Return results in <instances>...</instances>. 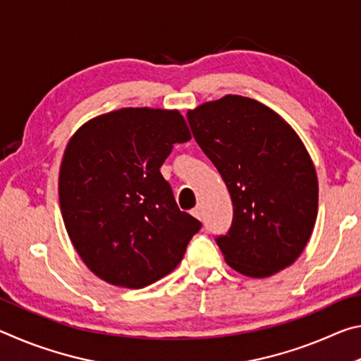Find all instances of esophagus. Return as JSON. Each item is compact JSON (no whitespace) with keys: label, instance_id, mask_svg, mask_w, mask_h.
I'll return each instance as SVG.
<instances>
[{"label":"esophagus","instance_id":"obj_1","mask_svg":"<svg viewBox=\"0 0 361 361\" xmlns=\"http://www.w3.org/2000/svg\"><path fill=\"white\" fill-rule=\"evenodd\" d=\"M191 213H192V216H195L197 219H202V218H204L202 207H195V209H194Z\"/></svg>","mask_w":361,"mask_h":361}]
</instances>
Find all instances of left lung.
Masks as SVG:
<instances>
[{"label": "left lung", "instance_id": "left-lung-1", "mask_svg": "<svg viewBox=\"0 0 361 361\" xmlns=\"http://www.w3.org/2000/svg\"><path fill=\"white\" fill-rule=\"evenodd\" d=\"M188 122L234 207L228 234L216 237L226 262L255 279L291 266L319 209L315 167L298 133L271 108L240 95L189 109Z\"/></svg>", "mask_w": 361, "mask_h": 361}]
</instances>
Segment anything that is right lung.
<instances>
[{"label":"right lung","instance_id":"1","mask_svg":"<svg viewBox=\"0 0 361 361\" xmlns=\"http://www.w3.org/2000/svg\"><path fill=\"white\" fill-rule=\"evenodd\" d=\"M191 140L176 109L122 108L85 122L66 145L59 199L73 247L97 277L143 288L180 264L200 221L175 202L161 166Z\"/></svg>","mask_w":361,"mask_h":361}]
</instances>
